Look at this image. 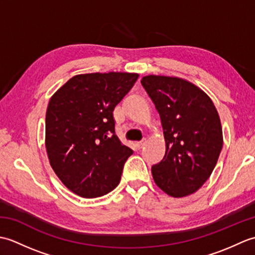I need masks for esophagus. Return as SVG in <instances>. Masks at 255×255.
Wrapping results in <instances>:
<instances>
[{
  "instance_id": "obj_1",
  "label": "esophagus",
  "mask_w": 255,
  "mask_h": 255,
  "mask_svg": "<svg viewBox=\"0 0 255 255\" xmlns=\"http://www.w3.org/2000/svg\"><path fill=\"white\" fill-rule=\"evenodd\" d=\"M145 143H147V139H143V140H141V141L137 143V147H138L139 149H141V148L144 147Z\"/></svg>"
}]
</instances>
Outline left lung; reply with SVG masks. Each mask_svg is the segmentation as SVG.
<instances>
[{"label":"left lung","instance_id":"8db88e82","mask_svg":"<svg viewBox=\"0 0 255 255\" xmlns=\"http://www.w3.org/2000/svg\"><path fill=\"white\" fill-rule=\"evenodd\" d=\"M160 114L165 154L151 169L153 180L172 197H185L203 186L223 149L220 118L210 97L176 77L147 75L141 80Z\"/></svg>","mask_w":255,"mask_h":255}]
</instances>
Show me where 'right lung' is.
Instances as JSON below:
<instances>
[{
	"mask_svg": "<svg viewBox=\"0 0 255 255\" xmlns=\"http://www.w3.org/2000/svg\"><path fill=\"white\" fill-rule=\"evenodd\" d=\"M138 73L78 74L51 96L46 113V150L52 170L81 197L108 194L121 182L132 150L115 133L114 108Z\"/></svg>",
	"mask_w": 255,
	"mask_h": 255,
	"instance_id": "1",
	"label": "right lung"
}]
</instances>
